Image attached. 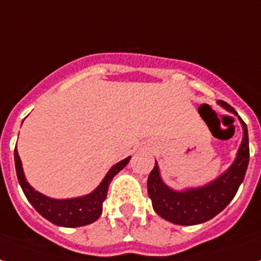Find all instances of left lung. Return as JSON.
Returning a JSON list of instances; mask_svg holds the SVG:
<instances>
[{"label":"left lung","mask_w":261,"mask_h":261,"mask_svg":"<svg viewBox=\"0 0 261 261\" xmlns=\"http://www.w3.org/2000/svg\"><path fill=\"white\" fill-rule=\"evenodd\" d=\"M217 103L224 110L236 115L243 127V141L232 165L221 175L206 185L186 188L182 190L171 189L170 186L165 184L156 161L147 178V193L151 198L155 213L177 225H197L213 219L233 200L239 186L245 177L249 162L247 124L228 103L222 100Z\"/></svg>","instance_id":"1"}]
</instances>
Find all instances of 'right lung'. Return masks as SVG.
Segmentation results:
<instances>
[{"mask_svg":"<svg viewBox=\"0 0 261 261\" xmlns=\"http://www.w3.org/2000/svg\"><path fill=\"white\" fill-rule=\"evenodd\" d=\"M130 158L131 156H127L114 165L107 171V174L101 179L100 184L86 196L59 200V198L45 196L29 185V182L25 178L22 162H21L18 151H17V146L14 150L17 178H18L20 186L22 188V192L28 201L44 219H46L55 225L65 226V228H77V226L88 225L100 217L101 211H103V202L107 197L109 185L111 184L112 178L128 164Z\"/></svg>","mask_w":261,"mask_h":261,"instance_id":"right-lung-1","label":"right lung"}]
</instances>
